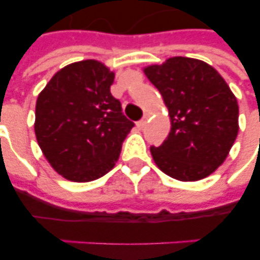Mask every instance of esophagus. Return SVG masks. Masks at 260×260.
Masks as SVG:
<instances>
[{
	"mask_svg": "<svg viewBox=\"0 0 260 260\" xmlns=\"http://www.w3.org/2000/svg\"><path fill=\"white\" fill-rule=\"evenodd\" d=\"M147 120H148V116H144V117L140 120V121L138 122V128H140V129H143L144 126L147 125Z\"/></svg>",
	"mask_w": 260,
	"mask_h": 260,
	"instance_id": "34e87169",
	"label": "esophagus"
}]
</instances>
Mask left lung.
<instances>
[{
  "label": "left lung",
  "mask_w": 260,
  "mask_h": 260,
  "mask_svg": "<svg viewBox=\"0 0 260 260\" xmlns=\"http://www.w3.org/2000/svg\"><path fill=\"white\" fill-rule=\"evenodd\" d=\"M162 94L171 129L151 155L169 177L194 182L209 177L230 154L239 132L238 100L204 60L173 56L143 69Z\"/></svg>",
  "instance_id": "obj_1"
}]
</instances>
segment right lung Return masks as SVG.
Segmentation results:
<instances>
[{
  "label": "right lung",
  "instance_id": "1",
  "mask_svg": "<svg viewBox=\"0 0 260 260\" xmlns=\"http://www.w3.org/2000/svg\"><path fill=\"white\" fill-rule=\"evenodd\" d=\"M114 73L95 59L67 64L39 93L36 140L51 167L73 182L109 173L134 122L112 95Z\"/></svg>",
  "mask_w": 260,
  "mask_h": 260
}]
</instances>
